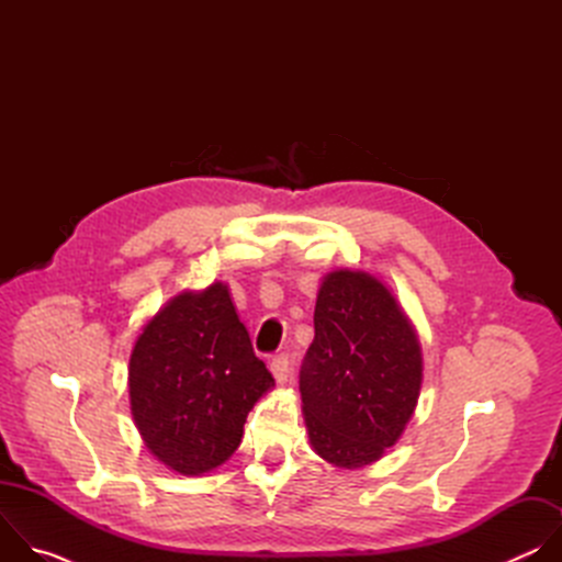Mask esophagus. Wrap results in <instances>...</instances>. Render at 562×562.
Segmentation results:
<instances>
[{
  "instance_id": "obj_1",
  "label": "esophagus",
  "mask_w": 562,
  "mask_h": 562,
  "mask_svg": "<svg viewBox=\"0 0 562 562\" xmlns=\"http://www.w3.org/2000/svg\"><path fill=\"white\" fill-rule=\"evenodd\" d=\"M271 371H273L278 382H286L289 373H291V358H289V353H278L271 360Z\"/></svg>"
}]
</instances>
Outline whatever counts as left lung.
<instances>
[{"label":"left lung","mask_w":562,"mask_h":562,"mask_svg":"<svg viewBox=\"0 0 562 562\" xmlns=\"http://www.w3.org/2000/svg\"><path fill=\"white\" fill-rule=\"evenodd\" d=\"M313 325L315 338L300 367L308 440L338 467L371 464L395 445L416 409L418 338L393 295L362 271L325 278Z\"/></svg>","instance_id":"1"}]
</instances>
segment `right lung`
Returning <instances> with one entry per match:
<instances>
[{"label": "right lung", "mask_w": 562, "mask_h": 562, "mask_svg": "<svg viewBox=\"0 0 562 562\" xmlns=\"http://www.w3.org/2000/svg\"><path fill=\"white\" fill-rule=\"evenodd\" d=\"M273 384L222 282L173 297L142 329L128 364L131 409L146 447L184 475L228 460Z\"/></svg>", "instance_id": "add662e5"}]
</instances>
